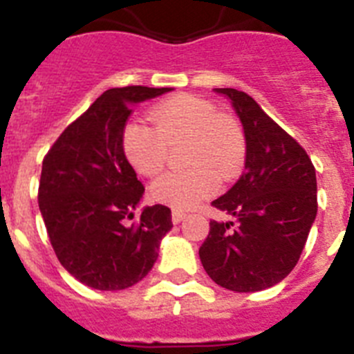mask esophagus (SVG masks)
Segmentation results:
<instances>
[{
  "mask_svg": "<svg viewBox=\"0 0 354 354\" xmlns=\"http://www.w3.org/2000/svg\"><path fill=\"white\" fill-rule=\"evenodd\" d=\"M184 218H186V212L180 211V209H174V211H171V221H174L175 225L180 223Z\"/></svg>",
  "mask_w": 354,
  "mask_h": 354,
  "instance_id": "obj_1",
  "label": "esophagus"
}]
</instances>
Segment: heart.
Instances as JSON below:
<instances>
[{
	"mask_svg": "<svg viewBox=\"0 0 354 354\" xmlns=\"http://www.w3.org/2000/svg\"><path fill=\"white\" fill-rule=\"evenodd\" d=\"M154 127L129 122L122 134L124 154L138 174L156 175L167 162L168 147L186 142L187 170L170 171L152 183L150 193L158 202L175 209L195 207L211 196L218 179L237 177L245 165L246 138L239 122L218 113L214 104L195 95H175L150 111Z\"/></svg>",
	"mask_w": 354,
	"mask_h": 354,
	"instance_id": "1",
	"label": "heart"
}]
</instances>
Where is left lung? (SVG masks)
Returning <instances> with one entry per match:
<instances>
[{
  "instance_id": "left-lung-1",
  "label": "left lung",
  "mask_w": 354,
  "mask_h": 354,
  "mask_svg": "<svg viewBox=\"0 0 354 354\" xmlns=\"http://www.w3.org/2000/svg\"><path fill=\"white\" fill-rule=\"evenodd\" d=\"M225 95L243 124L245 174L216 209L237 220L209 223L198 255L205 273L234 292H255L277 286L298 264L317 214L315 168L303 147L236 88H214Z\"/></svg>"
}]
</instances>
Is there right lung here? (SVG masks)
Wrapping results in <instances>:
<instances>
[{
  "label": "right lung",
  "instance_id": "right-lung-1",
  "mask_svg": "<svg viewBox=\"0 0 354 354\" xmlns=\"http://www.w3.org/2000/svg\"><path fill=\"white\" fill-rule=\"evenodd\" d=\"M170 90H106L44 158L39 207L49 241L65 270L92 289L122 290L143 280L174 227L161 204L143 207L140 220L127 223L145 187L122 147L131 106Z\"/></svg>",
  "mask_w": 354,
  "mask_h": 354
}]
</instances>
